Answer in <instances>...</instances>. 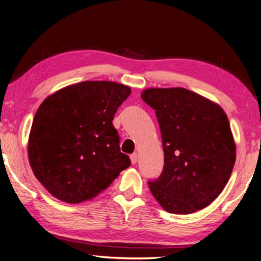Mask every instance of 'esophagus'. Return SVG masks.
Masks as SVG:
<instances>
[{"label": "esophagus", "instance_id": "34e87169", "mask_svg": "<svg viewBox=\"0 0 261 261\" xmlns=\"http://www.w3.org/2000/svg\"><path fill=\"white\" fill-rule=\"evenodd\" d=\"M130 158H131V163H132V164H137V162H138V154H136V152H135V154H132L131 156H130Z\"/></svg>", "mask_w": 261, "mask_h": 261}]
</instances>
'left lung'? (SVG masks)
<instances>
[{
    "label": "left lung",
    "mask_w": 261,
    "mask_h": 261,
    "mask_svg": "<svg viewBox=\"0 0 261 261\" xmlns=\"http://www.w3.org/2000/svg\"><path fill=\"white\" fill-rule=\"evenodd\" d=\"M141 98L155 110L164 167L148 181L160 205L192 214L219 196L236 163V144L221 106L185 88H149Z\"/></svg>",
    "instance_id": "left-lung-1"
}]
</instances>
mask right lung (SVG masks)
<instances>
[{"label": "right lung", "instance_id": "obj_1", "mask_svg": "<svg viewBox=\"0 0 261 261\" xmlns=\"http://www.w3.org/2000/svg\"><path fill=\"white\" fill-rule=\"evenodd\" d=\"M131 94L111 81H84L48 96L36 112L28 141L35 176L68 203L94 198L131 165L112 121Z\"/></svg>", "mask_w": 261, "mask_h": 261}]
</instances>
